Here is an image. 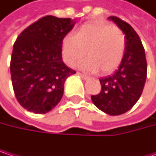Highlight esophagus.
<instances>
[{
    "instance_id": "1",
    "label": "esophagus",
    "mask_w": 156,
    "mask_h": 156,
    "mask_svg": "<svg viewBox=\"0 0 156 156\" xmlns=\"http://www.w3.org/2000/svg\"><path fill=\"white\" fill-rule=\"evenodd\" d=\"M77 74H78L79 76H81V78L83 79V80H88V79H89V76H87V75H85V74H83V73H77Z\"/></svg>"
}]
</instances>
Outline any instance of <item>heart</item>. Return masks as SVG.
I'll list each match as a JSON object with an SVG mask.
<instances>
[{"instance_id":"heart-1","label":"heart","mask_w":156,"mask_h":156,"mask_svg":"<svg viewBox=\"0 0 156 156\" xmlns=\"http://www.w3.org/2000/svg\"><path fill=\"white\" fill-rule=\"evenodd\" d=\"M125 50L126 39L122 31L102 21L84 23L74 35H67L62 41L65 63L73 67L87 53L88 57L79 63V67L91 73L101 70L103 73H110L115 71Z\"/></svg>"}]
</instances>
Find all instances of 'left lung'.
I'll list each match as a JSON object with an SVG mask.
<instances>
[{
    "label": "left lung",
    "instance_id": "left-lung-1",
    "mask_svg": "<svg viewBox=\"0 0 156 156\" xmlns=\"http://www.w3.org/2000/svg\"><path fill=\"white\" fill-rule=\"evenodd\" d=\"M108 19L124 34L126 50L118 70L100 79L102 90L91 98L104 113L120 115L129 111L139 100L146 80L147 63L142 41L133 27L115 16Z\"/></svg>",
    "mask_w": 156,
    "mask_h": 156
}]
</instances>
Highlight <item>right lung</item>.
I'll return each mask as SVG.
<instances>
[{
    "instance_id": "add662e5",
    "label": "right lung",
    "mask_w": 156,
    "mask_h": 156,
    "mask_svg": "<svg viewBox=\"0 0 156 156\" xmlns=\"http://www.w3.org/2000/svg\"><path fill=\"white\" fill-rule=\"evenodd\" d=\"M74 24L71 18L48 15L28 26L15 41L10 66L12 83L24 109L46 114L61 101L65 80L76 73L62 58V41Z\"/></svg>"
}]
</instances>
